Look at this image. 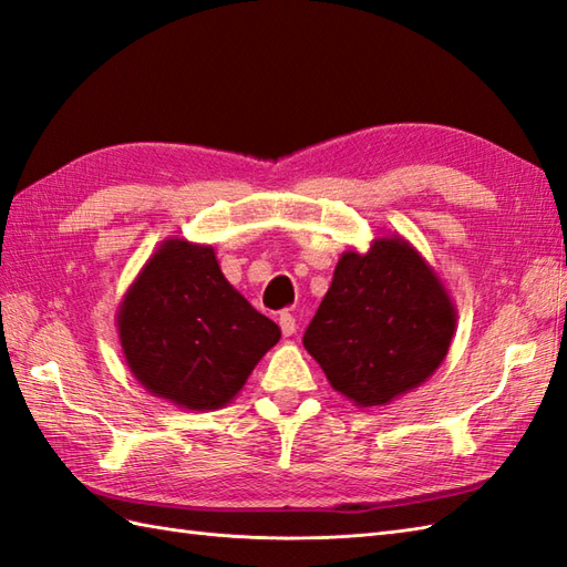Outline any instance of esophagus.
Instances as JSON below:
<instances>
[{
	"mask_svg": "<svg viewBox=\"0 0 567 567\" xmlns=\"http://www.w3.org/2000/svg\"><path fill=\"white\" fill-rule=\"evenodd\" d=\"M280 329H282V333L285 336H295L297 333V319H295V315H290V311H282L280 315Z\"/></svg>",
	"mask_w": 567,
	"mask_h": 567,
	"instance_id": "esophagus-1",
	"label": "esophagus"
}]
</instances>
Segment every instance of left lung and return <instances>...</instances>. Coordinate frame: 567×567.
<instances>
[{"mask_svg": "<svg viewBox=\"0 0 567 567\" xmlns=\"http://www.w3.org/2000/svg\"><path fill=\"white\" fill-rule=\"evenodd\" d=\"M457 309L426 258L402 236L346 250L305 333L336 392L384 406L424 384L449 355Z\"/></svg>", "mask_w": 567, "mask_h": 567, "instance_id": "left-lung-1", "label": "left lung"}]
</instances>
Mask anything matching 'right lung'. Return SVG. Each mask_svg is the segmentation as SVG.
Listing matches in <instances>:
<instances>
[{
	"label": "right lung",
	"instance_id": "add662e5",
	"mask_svg": "<svg viewBox=\"0 0 567 567\" xmlns=\"http://www.w3.org/2000/svg\"><path fill=\"white\" fill-rule=\"evenodd\" d=\"M131 375L192 412L221 409L244 390L280 329L226 280L212 246L165 238L116 309Z\"/></svg>",
	"mask_w": 567,
	"mask_h": 567
}]
</instances>
